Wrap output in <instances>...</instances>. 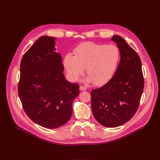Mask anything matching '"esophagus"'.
Instances as JSON below:
<instances>
[{"label":"esophagus","mask_w":160,"mask_h":160,"mask_svg":"<svg viewBox=\"0 0 160 160\" xmlns=\"http://www.w3.org/2000/svg\"><path fill=\"white\" fill-rule=\"evenodd\" d=\"M79 89H80V90H81V91H85L86 89H87V88H86L85 87H84V86H82V85H81V86H80Z\"/></svg>","instance_id":"obj_1"}]
</instances>
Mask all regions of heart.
Listing matches in <instances>:
<instances>
[{"label": "heart", "mask_w": 160, "mask_h": 160, "mask_svg": "<svg viewBox=\"0 0 160 160\" xmlns=\"http://www.w3.org/2000/svg\"><path fill=\"white\" fill-rule=\"evenodd\" d=\"M74 53L75 56L67 53L63 59V65L68 77L72 81H77L86 68L89 81L96 86L105 85L112 78L120 57L116 46L91 42L77 46Z\"/></svg>", "instance_id": "b5f03b06"}]
</instances>
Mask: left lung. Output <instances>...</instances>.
I'll return each mask as SVG.
<instances>
[{
  "label": "left lung",
  "mask_w": 160,
  "mask_h": 160,
  "mask_svg": "<svg viewBox=\"0 0 160 160\" xmlns=\"http://www.w3.org/2000/svg\"><path fill=\"white\" fill-rule=\"evenodd\" d=\"M116 43L120 60L113 77L91 92L94 118L106 127H117L131 120L139 108L144 88L141 61L136 52L118 36Z\"/></svg>",
  "instance_id": "1"
}]
</instances>
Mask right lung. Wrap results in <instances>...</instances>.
Instances as JSON below:
<instances>
[{"instance_id": "obj_1", "label": "right lung", "mask_w": 160, "mask_h": 160, "mask_svg": "<svg viewBox=\"0 0 160 160\" xmlns=\"http://www.w3.org/2000/svg\"><path fill=\"white\" fill-rule=\"evenodd\" d=\"M53 37L42 36L21 62L18 94L33 122L47 128L62 126L71 117L72 103L79 85L66 80L62 57L55 52Z\"/></svg>"}]
</instances>
